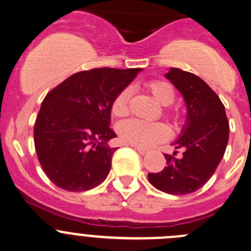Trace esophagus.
Listing matches in <instances>:
<instances>
[{"mask_svg": "<svg viewBox=\"0 0 251 251\" xmlns=\"http://www.w3.org/2000/svg\"><path fill=\"white\" fill-rule=\"evenodd\" d=\"M135 150L142 155H146L148 153V150H146V148H142V147H135Z\"/></svg>", "mask_w": 251, "mask_h": 251, "instance_id": "esophagus-1", "label": "esophagus"}]
</instances>
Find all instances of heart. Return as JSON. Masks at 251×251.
I'll return each mask as SVG.
<instances>
[{
  "label": "heart",
  "mask_w": 251,
  "mask_h": 251,
  "mask_svg": "<svg viewBox=\"0 0 251 251\" xmlns=\"http://www.w3.org/2000/svg\"><path fill=\"white\" fill-rule=\"evenodd\" d=\"M145 87L162 105H169L174 100V88L168 82L154 79V81L146 82ZM128 99H130V88L123 89L111 103V114L116 118L127 115ZM167 113L173 115L170 111ZM118 132L124 143L138 146V147H150L169 137V128L163 123H147L138 119H131L121 123L118 126Z\"/></svg>",
  "instance_id": "b5f03b06"
}]
</instances>
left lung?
<instances>
[{"label": "left lung", "instance_id": "8db88e82", "mask_svg": "<svg viewBox=\"0 0 251 251\" xmlns=\"http://www.w3.org/2000/svg\"><path fill=\"white\" fill-rule=\"evenodd\" d=\"M165 77L182 94L187 106L186 125L174 146L181 151L164 154L167 165L150 173L151 184L170 195H186L199 190L217 169L229 137V123L220 97L205 81L191 72L170 69Z\"/></svg>", "mask_w": 251, "mask_h": 251}]
</instances>
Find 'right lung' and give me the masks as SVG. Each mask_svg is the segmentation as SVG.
I'll use <instances>...</instances> for the list:
<instances>
[{
  "label": "right lung",
  "mask_w": 251,
  "mask_h": 251,
  "mask_svg": "<svg viewBox=\"0 0 251 251\" xmlns=\"http://www.w3.org/2000/svg\"><path fill=\"white\" fill-rule=\"evenodd\" d=\"M141 69L103 67L72 75L44 98L34 145L46 176L64 190H91L105 180L116 148L109 127L114 98Z\"/></svg>",
  "instance_id": "1"
}]
</instances>
